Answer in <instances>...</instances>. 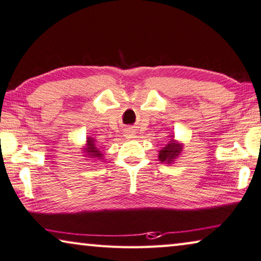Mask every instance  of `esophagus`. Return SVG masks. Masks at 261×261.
<instances>
[{
    "label": "esophagus",
    "instance_id": "obj_1",
    "mask_svg": "<svg viewBox=\"0 0 261 261\" xmlns=\"http://www.w3.org/2000/svg\"><path fill=\"white\" fill-rule=\"evenodd\" d=\"M131 134H132V130H127V131H126V135H127V136H131Z\"/></svg>",
    "mask_w": 261,
    "mask_h": 261
}]
</instances>
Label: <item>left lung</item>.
Wrapping results in <instances>:
<instances>
[{"instance_id": "8db88e82", "label": "left lung", "mask_w": 261, "mask_h": 261, "mask_svg": "<svg viewBox=\"0 0 261 261\" xmlns=\"http://www.w3.org/2000/svg\"><path fill=\"white\" fill-rule=\"evenodd\" d=\"M181 151H182V145L175 142L174 139H171L167 145L159 151V161H161V163L171 164L177 158V155L180 154Z\"/></svg>"}]
</instances>
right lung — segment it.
Returning <instances> with one entry per match:
<instances>
[{
	"label": "right lung",
	"mask_w": 261,
	"mask_h": 261,
	"mask_svg": "<svg viewBox=\"0 0 261 261\" xmlns=\"http://www.w3.org/2000/svg\"><path fill=\"white\" fill-rule=\"evenodd\" d=\"M86 152V155L90 156V158H97L103 159V154L100 151V148L96 146V142L92 137H88L86 140V148L84 150Z\"/></svg>",
	"instance_id": "right-lung-1"
}]
</instances>
